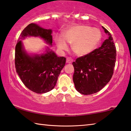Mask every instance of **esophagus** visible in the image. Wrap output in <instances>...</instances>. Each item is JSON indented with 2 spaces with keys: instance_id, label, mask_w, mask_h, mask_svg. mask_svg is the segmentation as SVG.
I'll return each mask as SVG.
<instances>
[{
  "instance_id": "1",
  "label": "esophagus",
  "mask_w": 131,
  "mask_h": 131,
  "mask_svg": "<svg viewBox=\"0 0 131 131\" xmlns=\"http://www.w3.org/2000/svg\"><path fill=\"white\" fill-rule=\"evenodd\" d=\"M73 62V59H71L70 58H68L67 59H66V63H71Z\"/></svg>"
}]
</instances>
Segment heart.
Segmentation results:
<instances>
[{
	"label": "heart",
	"mask_w": 131,
	"mask_h": 131,
	"mask_svg": "<svg viewBox=\"0 0 131 131\" xmlns=\"http://www.w3.org/2000/svg\"><path fill=\"white\" fill-rule=\"evenodd\" d=\"M64 39L73 44L72 50L78 55L88 54L96 47L101 39V32L98 29L85 25L72 26L64 33ZM60 49H65L67 45L63 40L58 43Z\"/></svg>",
	"instance_id": "obj_1"
}]
</instances>
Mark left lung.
Segmentation results:
<instances>
[{
  "instance_id": "8db88e82",
  "label": "left lung",
  "mask_w": 131,
  "mask_h": 131,
  "mask_svg": "<svg viewBox=\"0 0 131 131\" xmlns=\"http://www.w3.org/2000/svg\"><path fill=\"white\" fill-rule=\"evenodd\" d=\"M108 38L101 47L88 54L77 58L73 62V80L76 90L91 95L101 90L110 81L116 61V48L110 33L102 26Z\"/></svg>"
}]
</instances>
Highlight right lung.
<instances>
[{"instance_id":"right-lung-1","label":"right lung","mask_w":131,"mask_h":131,"mask_svg":"<svg viewBox=\"0 0 131 131\" xmlns=\"http://www.w3.org/2000/svg\"><path fill=\"white\" fill-rule=\"evenodd\" d=\"M51 29H46L30 24L22 31L15 46V67L24 85L37 94L50 91L55 87L66 58L57 57L52 51L44 54L30 57L23 50L21 39L26 36H39L51 45Z\"/></svg>"}]
</instances>
